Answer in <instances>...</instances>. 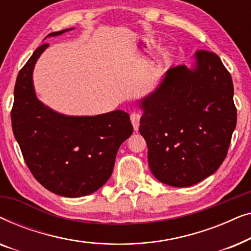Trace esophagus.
I'll return each mask as SVG.
<instances>
[{
    "mask_svg": "<svg viewBox=\"0 0 251 251\" xmlns=\"http://www.w3.org/2000/svg\"><path fill=\"white\" fill-rule=\"evenodd\" d=\"M130 120H131V123L133 126V129L138 130L139 128V122H140V114L139 113H132L131 115H130Z\"/></svg>",
    "mask_w": 251,
    "mask_h": 251,
    "instance_id": "obj_1",
    "label": "esophagus"
}]
</instances>
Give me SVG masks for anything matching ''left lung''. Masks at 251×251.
Instances as JSON below:
<instances>
[{
  "label": "left lung",
  "mask_w": 251,
  "mask_h": 251,
  "mask_svg": "<svg viewBox=\"0 0 251 251\" xmlns=\"http://www.w3.org/2000/svg\"><path fill=\"white\" fill-rule=\"evenodd\" d=\"M197 63L167 71L162 83L140 101L139 131L149 166L162 183L191 186L210 176L227 155L236 126L232 76L215 52L199 50Z\"/></svg>",
  "instance_id": "8db88e82"
}]
</instances>
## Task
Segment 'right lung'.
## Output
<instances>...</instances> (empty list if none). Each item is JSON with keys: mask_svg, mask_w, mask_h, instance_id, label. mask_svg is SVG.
<instances>
[{"mask_svg": "<svg viewBox=\"0 0 251 251\" xmlns=\"http://www.w3.org/2000/svg\"><path fill=\"white\" fill-rule=\"evenodd\" d=\"M48 46L37 48L17 76L11 109L13 135L27 167L43 187L61 197H84L108 180L119 147L133 128L129 114L123 111L66 116L37 100L32 72Z\"/></svg>", "mask_w": 251, "mask_h": 251, "instance_id": "obj_1", "label": "right lung"}]
</instances>
